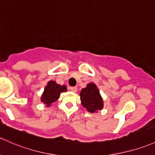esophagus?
<instances>
[{
    "label": "esophagus",
    "instance_id": "1",
    "mask_svg": "<svg viewBox=\"0 0 155 155\" xmlns=\"http://www.w3.org/2000/svg\"><path fill=\"white\" fill-rule=\"evenodd\" d=\"M70 90L73 91V92H76V91H77V87H76V86H74V87H70Z\"/></svg>",
    "mask_w": 155,
    "mask_h": 155
}]
</instances>
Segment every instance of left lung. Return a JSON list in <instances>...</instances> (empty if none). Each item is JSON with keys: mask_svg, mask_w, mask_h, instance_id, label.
Masks as SVG:
<instances>
[{"mask_svg": "<svg viewBox=\"0 0 155 155\" xmlns=\"http://www.w3.org/2000/svg\"><path fill=\"white\" fill-rule=\"evenodd\" d=\"M80 99L82 105L91 113L101 110L103 107L102 97L94 83H90L85 88L82 89L80 93Z\"/></svg>", "mask_w": 155, "mask_h": 155, "instance_id": "8db88e82", "label": "left lung"}]
</instances>
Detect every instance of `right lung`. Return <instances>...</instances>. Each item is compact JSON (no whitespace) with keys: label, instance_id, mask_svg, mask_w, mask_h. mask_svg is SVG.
Wrapping results in <instances>:
<instances>
[{"label":"right lung","instance_id":"obj_1","mask_svg":"<svg viewBox=\"0 0 155 155\" xmlns=\"http://www.w3.org/2000/svg\"><path fill=\"white\" fill-rule=\"evenodd\" d=\"M64 91H67V87L65 85H60L56 84L53 81H50L45 89L43 95L41 97V102H45L47 106H50V104L59 98L60 94Z\"/></svg>","mask_w":155,"mask_h":155}]
</instances>
